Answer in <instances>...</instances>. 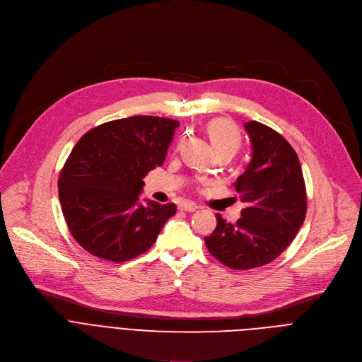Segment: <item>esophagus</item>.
Here are the masks:
<instances>
[{
    "instance_id": "34e87169",
    "label": "esophagus",
    "mask_w": 362,
    "mask_h": 362,
    "mask_svg": "<svg viewBox=\"0 0 362 362\" xmlns=\"http://www.w3.org/2000/svg\"><path fill=\"white\" fill-rule=\"evenodd\" d=\"M198 209H199V207L195 206L194 203H182V204L180 206V210L188 211V213H192V211H195V210H198Z\"/></svg>"
}]
</instances>
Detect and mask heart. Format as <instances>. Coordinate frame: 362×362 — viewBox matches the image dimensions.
<instances>
[{
    "label": "heart",
    "instance_id": "1",
    "mask_svg": "<svg viewBox=\"0 0 362 362\" xmlns=\"http://www.w3.org/2000/svg\"><path fill=\"white\" fill-rule=\"evenodd\" d=\"M207 134L216 152L228 151L234 155L242 145V134L228 119L218 117L211 120L207 127Z\"/></svg>",
    "mask_w": 362,
    "mask_h": 362
}]
</instances>
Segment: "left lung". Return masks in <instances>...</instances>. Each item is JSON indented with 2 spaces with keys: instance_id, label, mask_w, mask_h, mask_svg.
Listing matches in <instances>:
<instances>
[{
  "instance_id": "left-lung-1",
  "label": "left lung",
  "mask_w": 362,
  "mask_h": 362,
  "mask_svg": "<svg viewBox=\"0 0 362 362\" xmlns=\"http://www.w3.org/2000/svg\"><path fill=\"white\" fill-rule=\"evenodd\" d=\"M252 160L234 184L246 209L235 224L216 214L217 227L204 237L209 252L234 270L264 266L292 243L306 216V188L299 158L274 129L252 120Z\"/></svg>"
}]
</instances>
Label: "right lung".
I'll use <instances>...</instances> for the list:
<instances>
[{
    "label": "right lung",
    "instance_id": "1",
    "mask_svg": "<svg viewBox=\"0 0 362 362\" xmlns=\"http://www.w3.org/2000/svg\"><path fill=\"white\" fill-rule=\"evenodd\" d=\"M178 120L131 116L86 132L71 149L59 178L67 227L90 255L122 263L155 243L177 211L174 203L142 204L145 175L164 164Z\"/></svg>",
    "mask_w": 362,
    "mask_h": 362
}]
</instances>
